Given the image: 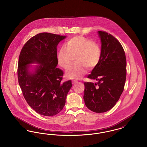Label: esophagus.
Segmentation results:
<instances>
[{
    "mask_svg": "<svg viewBox=\"0 0 147 147\" xmlns=\"http://www.w3.org/2000/svg\"><path fill=\"white\" fill-rule=\"evenodd\" d=\"M78 81H77V80H73V84H77V83H78Z\"/></svg>",
    "mask_w": 147,
    "mask_h": 147,
    "instance_id": "esophagus-1",
    "label": "esophagus"
}]
</instances>
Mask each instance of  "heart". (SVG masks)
<instances>
[{"label": "heart", "instance_id": "heart-1", "mask_svg": "<svg viewBox=\"0 0 147 147\" xmlns=\"http://www.w3.org/2000/svg\"><path fill=\"white\" fill-rule=\"evenodd\" d=\"M76 55V63L67 69V76L70 78H80L88 69L93 70L99 63L102 57V49L98 44L83 36H76L61 47L58 55L59 65L67 69L71 63L73 56Z\"/></svg>", "mask_w": 147, "mask_h": 147}]
</instances>
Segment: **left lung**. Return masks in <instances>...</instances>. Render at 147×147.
<instances>
[{"label": "left lung", "mask_w": 147, "mask_h": 147, "mask_svg": "<svg viewBox=\"0 0 147 147\" xmlns=\"http://www.w3.org/2000/svg\"><path fill=\"white\" fill-rule=\"evenodd\" d=\"M98 32L102 42V57L87 77L98 82H84L83 98L89 109L100 113L110 110L118 101L126 80L127 62L120 42L107 32Z\"/></svg>", "instance_id": "obj_1"}]
</instances>
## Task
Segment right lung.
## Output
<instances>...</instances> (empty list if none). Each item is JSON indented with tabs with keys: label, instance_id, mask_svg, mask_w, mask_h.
I'll list each match as a JSON object with an SVG mask.
<instances>
[{
	"label": "right lung",
	"instance_id": "obj_1",
	"mask_svg": "<svg viewBox=\"0 0 147 147\" xmlns=\"http://www.w3.org/2000/svg\"><path fill=\"white\" fill-rule=\"evenodd\" d=\"M65 37L49 33L35 35L24 45L19 55L18 78L23 95L34 111L44 116L61 112L72 86L70 80L61 82L63 71L56 68L57 47ZM33 62L41 65L31 74L28 64Z\"/></svg>",
	"mask_w": 147,
	"mask_h": 147
}]
</instances>
